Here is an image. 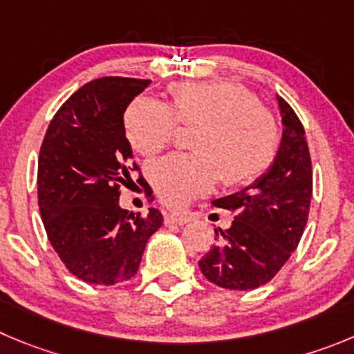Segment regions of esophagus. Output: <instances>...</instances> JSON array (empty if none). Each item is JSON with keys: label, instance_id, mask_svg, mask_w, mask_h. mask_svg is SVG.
Here are the masks:
<instances>
[{"label": "esophagus", "instance_id": "1", "mask_svg": "<svg viewBox=\"0 0 354 354\" xmlns=\"http://www.w3.org/2000/svg\"><path fill=\"white\" fill-rule=\"evenodd\" d=\"M190 218L185 216V214H166L164 216V223H166L167 227L171 225H185V223L188 222Z\"/></svg>", "mask_w": 354, "mask_h": 354}]
</instances>
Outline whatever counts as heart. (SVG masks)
Wrapping results in <instances>:
<instances>
[{
  "label": "heart",
  "instance_id": "obj_1",
  "mask_svg": "<svg viewBox=\"0 0 354 354\" xmlns=\"http://www.w3.org/2000/svg\"><path fill=\"white\" fill-rule=\"evenodd\" d=\"M180 122L203 124L197 153H173L150 167L155 192L171 207L209 194L222 176L227 183H250L269 167L279 143L272 115L236 82H185L174 88L173 104L140 95L124 117L129 143L148 157L173 141Z\"/></svg>",
  "mask_w": 354,
  "mask_h": 354
}]
</instances>
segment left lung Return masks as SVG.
Returning a JSON list of instances; mask_svg holds the SVG:
<instances>
[{
  "instance_id": "8db88e82",
  "label": "left lung",
  "mask_w": 354,
  "mask_h": 354,
  "mask_svg": "<svg viewBox=\"0 0 354 354\" xmlns=\"http://www.w3.org/2000/svg\"><path fill=\"white\" fill-rule=\"evenodd\" d=\"M283 136L272 166L241 192L213 201L236 213L229 229L199 260L207 281L229 290H253L279 272L300 243L313 196L306 131L295 111L277 97Z\"/></svg>"
}]
</instances>
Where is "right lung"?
Wrapping results in <instances>:
<instances>
[{
    "instance_id": "add662e5",
    "label": "right lung",
    "mask_w": 354,
    "mask_h": 354,
    "mask_svg": "<svg viewBox=\"0 0 354 354\" xmlns=\"http://www.w3.org/2000/svg\"><path fill=\"white\" fill-rule=\"evenodd\" d=\"M150 80L104 77L78 88L59 108L38 157V206L66 269L92 285H117L138 272L162 213H129L118 204L132 171L124 113ZM143 181V176L138 178ZM147 192L151 188L147 183Z\"/></svg>"
}]
</instances>
